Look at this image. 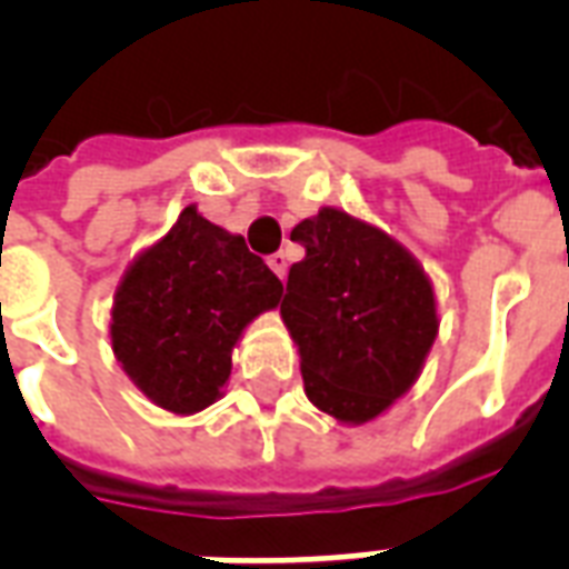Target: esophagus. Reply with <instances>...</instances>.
<instances>
[{
    "label": "esophagus",
    "mask_w": 569,
    "mask_h": 569,
    "mask_svg": "<svg viewBox=\"0 0 569 569\" xmlns=\"http://www.w3.org/2000/svg\"><path fill=\"white\" fill-rule=\"evenodd\" d=\"M268 266H271V271H274V274L283 280L286 271H289V257H286L283 250H277V253H271V257H268Z\"/></svg>",
    "instance_id": "34e87169"
}]
</instances>
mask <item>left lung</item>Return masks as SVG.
I'll list each match as a JSON object with an SVG mask.
<instances>
[{"mask_svg": "<svg viewBox=\"0 0 569 569\" xmlns=\"http://www.w3.org/2000/svg\"><path fill=\"white\" fill-rule=\"evenodd\" d=\"M280 316L301 355L303 389L342 425L378 419L422 375L440 319L419 259L392 236L325 206L292 230Z\"/></svg>", "mask_w": 569, "mask_h": 569, "instance_id": "left-lung-1", "label": "left lung"}]
</instances>
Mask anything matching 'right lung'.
Returning <instances> with one entry per match:
<instances>
[{
  "label": "right lung",
  "mask_w": 569,
  "mask_h": 569,
  "mask_svg": "<svg viewBox=\"0 0 569 569\" xmlns=\"http://www.w3.org/2000/svg\"><path fill=\"white\" fill-rule=\"evenodd\" d=\"M280 295L283 283L241 236L186 206L120 277L111 351L156 407L200 413L223 396L244 328Z\"/></svg>",
  "instance_id": "add662e5"
}]
</instances>
